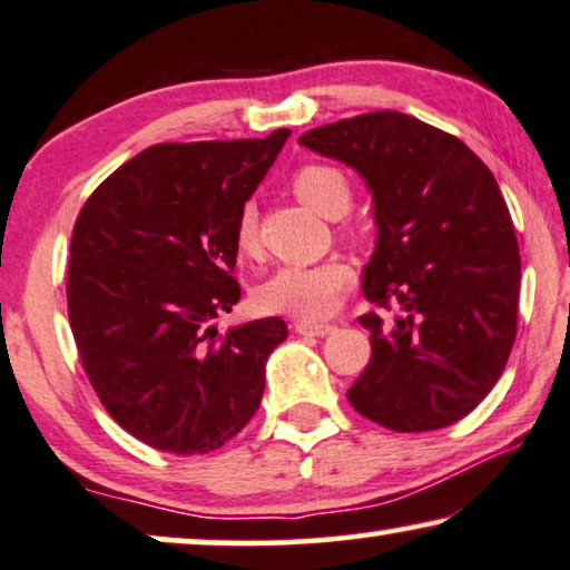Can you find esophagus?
I'll list each match as a JSON object with an SVG mask.
<instances>
[{
  "mask_svg": "<svg viewBox=\"0 0 570 570\" xmlns=\"http://www.w3.org/2000/svg\"><path fill=\"white\" fill-rule=\"evenodd\" d=\"M294 331H297L299 336H328V333L333 331V325L299 321V323H294Z\"/></svg>",
  "mask_w": 570,
  "mask_h": 570,
  "instance_id": "1",
  "label": "esophagus"
}]
</instances>
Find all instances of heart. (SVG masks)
<instances>
[{"label":"heart","instance_id":"heart-1","mask_svg":"<svg viewBox=\"0 0 570 570\" xmlns=\"http://www.w3.org/2000/svg\"><path fill=\"white\" fill-rule=\"evenodd\" d=\"M294 193L305 206L325 218H338L352 208V181L346 174L328 164H307L294 171ZM234 242L242 255L257 253V210H239L234 224ZM352 281V268L344 261H323L313 265H284L257 286V305L268 313L323 321L338 307L341 292Z\"/></svg>","mask_w":570,"mask_h":570}]
</instances>
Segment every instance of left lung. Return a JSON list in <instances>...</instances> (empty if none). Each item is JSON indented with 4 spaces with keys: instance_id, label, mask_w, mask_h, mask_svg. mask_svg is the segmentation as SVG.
<instances>
[{
    "instance_id": "8db88e82",
    "label": "left lung",
    "mask_w": 570,
    "mask_h": 570,
    "mask_svg": "<svg viewBox=\"0 0 570 570\" xmlns=\"http://www.w3.org/2000/svg\"><path fill=\"white\" fill-rule=\"evenodd\" d=\"M352 166L375 206V253L362 273L385 328L364 313L373 356L348 404L396 432L449 428L503 375L515 341L521 257L492 171L453 135L401 111H370L299 138Z\"/></svg>"
}]
</instances>
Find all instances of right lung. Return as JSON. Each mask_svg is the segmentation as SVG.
I'll use <instances>...</instances> for the list:
<instances>
[{"instance_id":"add662e5","label":"right lung","mask_w":570,"mask_h":570,"mask_svg":"<svg viewBox=\"0 0 570 570\" xmlns=\"http://www.w3.org/2000/svg\"><path fill=\"white\" fill-rule=\"evenodd\" d=\"M292 130L255 140L158 142L82 206L67 313L96 396L164 453H210L253 420L281 317L218 333L239 302L234 224Z\"/></svg>"}]
</instances>
